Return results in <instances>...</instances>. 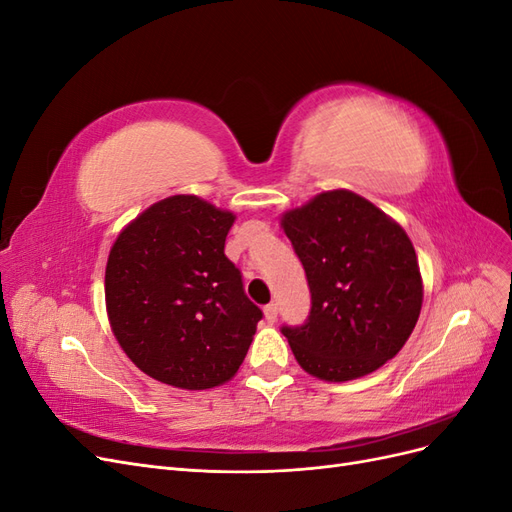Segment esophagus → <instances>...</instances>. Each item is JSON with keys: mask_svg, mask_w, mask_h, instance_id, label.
<instances>
[{"mask_svg": "<svg viewBox=\"0 0 512 512\" xmlns=\"http://www.w3.org/2000/svg\"><path fill=\"white\" fill-rule=\"evenodd\" d=\"M265 318H267V322H275L277 320V303H269L267 307H265Z\"/></svg>", "mask_w": 512, "mask_h": 512, "instance_id": "1", "label": "esophagus"}]
</instances>
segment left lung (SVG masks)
I'll return each mask as SVG.
<instances>
[{
    "label": "left lung",
    "mask_w": 512,
    "mask_h": 512,
    "mask_svg": "<svg viewBox=\"0 0 512 512\" xmlns=\"http://www.w3.org/2000/svg\"><path fill=\"white\" fill-rule=\"evenodd\" d=\"M305 269L312 309L282 327L299 365L320 380L371 374L404 348L423 305L406 230L363 196L322 192L282 218Z\"/></svg>",
    "instance_id": "1"
}]
</instances>
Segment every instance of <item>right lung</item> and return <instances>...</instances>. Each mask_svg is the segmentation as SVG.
<instances>
[{"label": "right lung", "mask_w": 512, "mask_h": 512, "mask_svg": "<svg viewBox=\"0 0 512 512\" xmlns=\"http://www.w3.org/2000/svg\"><path fill=\"white\" fill-rule=\"evenodd\" d=\"M235 215L198 196H170L121 230L104 294L113 333L147 376L188 391L237 374L262 309L224 254Z\"/></svg>", "instance_id": "obj_1"}]
</instances>
